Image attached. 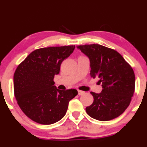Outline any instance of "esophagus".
<instances>
[{
    "label": "esophagus",
    "mask_w": 147,
    "mask_h": 147,
    "mask_svg": "<svg viewBox=\"0 0 147 147\" xmlns=\"http://www.w3.org/2000/svg\"><path fill=\"white\" fill-rule=\"evenodd\" d=\"M85 94V92L84 91H82V90H78V94L79 95H83Z\"/></svg>",
    "instance_id": "34e87169"
}]
</instances>
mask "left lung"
Listing matches in <instances>:
<instances>
[{
    "label": "left lung",
    "mask_w": 147,
    "mask_h": 147,
    "mask_svg": "<svg viewBox=\"0 0 147 147\" xmlns=\"http://www.w3.org/2000/svg\"><path fill=\"white\" fill-rule=\"evenodd\" d=\"M77 47L89 58L91 77H98L102 84L101 92H90L94 101L86 107V112L98 121L117 118L129 105L135 90L131 66L119 53L104 46L93 44Z\"/></svg>",
    "instance_id": "obj_1"
}]
</instances>
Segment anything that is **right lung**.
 <instances>
[{
	"mask_svg": "<svg viewBox=\"0 0 147 147\" xmlns=\"http://www.w3.org/2000/svg\"><path fill=\"white\" fill-rule=\"evenodd\" d=\"M75 46L42 48L31 53L18 65L13 75L14 95L27 117L42 125L53 124L66 114L75 89L61 90L54 86L62 61Z\"/></svg>",
	"mask_w": 147,
	"mask_h": 147,
	"instance_id": "right-lung-1",
	"label": "right lung"
}]
</instances>
